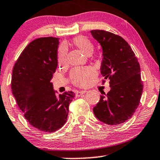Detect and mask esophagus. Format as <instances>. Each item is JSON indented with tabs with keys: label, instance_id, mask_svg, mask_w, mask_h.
Returning <instances> with one entry per match:
<instances>
[{
	"label": "esophagus",
	"instance_id": "obj_1",
	"mask_svg": "<svg viewBox=\"0 0 160 160\" xmlns=\"http://www.w3.org/2000/svg\"><path fill=\"white\" fill-rule=\"evenodd\" d=\"M85 92H87V90H81V91H78V92H76V96H79V95H82V94H84Z\"/></svg>",
	"mask_w": 160,
	"mask_h": 160
}]
</instances>
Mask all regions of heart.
<instances>
[{
	"instance_id": "b5f03b06",
	"label": "heart",
	"mask_w": 160,
	"mask_h": 160,
	"mask_svg": "<svg viewBox=\"0 0 160 160\" xmlns=\"http://www.w3.org/2000/svg\"><path fill=\"white\" fill-rule=\"evenodd\" d=\"M73 44L86 55L89 56L94 50L93 43L84 36H77L73 39ZM67 49L65 45H61L58 51V62L59 65L64 64L66 60ZM95 75V71L91 68H76L71 72V79L76 86L84 87L89 83V79Z\"/></svg>"
}]
</instances>
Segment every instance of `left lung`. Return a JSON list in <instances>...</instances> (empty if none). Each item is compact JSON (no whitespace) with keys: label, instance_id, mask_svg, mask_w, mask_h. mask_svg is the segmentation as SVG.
<instances>
[{"label":"left lung","instance_id":"8db88e82","mask_svg":"<svg viewBox=\"0 0 160 160\" xmlns=\"http://www.w3.org/2000/svg\"><path fill=\"white\" fill-rule=\"evenodd\" d=\"M91 34L101 46L100 73L104 79L110 80L111 87L107 94L101 92L94 114L105 124L117 125L131 118L140 103L143 89L141 68L130 45L121 36L102 30H91Z\"/></svg>","mask_w":160,"mask_h":160}]
</instances>
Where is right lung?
Returning <instances> with one entry per match:
<instances>
[{
  "instance_id": "obj_1",
  "label": "right lung",
  "mask_w": 160,
  "mask_h": 160,
  "mask_svg": "<svg viewBox=\"0 0 160 160\" xmlns=\"http://www.w3.org/2000/svg\"><path fill=\"white\" fill-rule=\"evenodd\" d=\"M58 38H39L22 52L12 71V91L24 117L32 127L53 132L67 121L75 94L54 91L51 80L58 67Z\"/></svg>"
}]
</instances>
